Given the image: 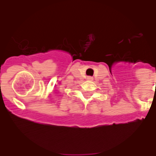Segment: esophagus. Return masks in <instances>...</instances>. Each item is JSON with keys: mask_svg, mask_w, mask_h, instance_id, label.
Instances as JSON below:
<instances>
[{"mask_svg": "<svg viewBox=\"0 0 156 156\" xmlns=\"http://www.w3.org/2000/svg\"><path fill=\"white\" fill-rule=\"evenodd\" d=\"M87 80H93V77L87 76Z\"/></svg>", "mask_w": 156, "mask_h": 156, "instance_id": "obj_1", "label": "esophagus"}]
</instances>
